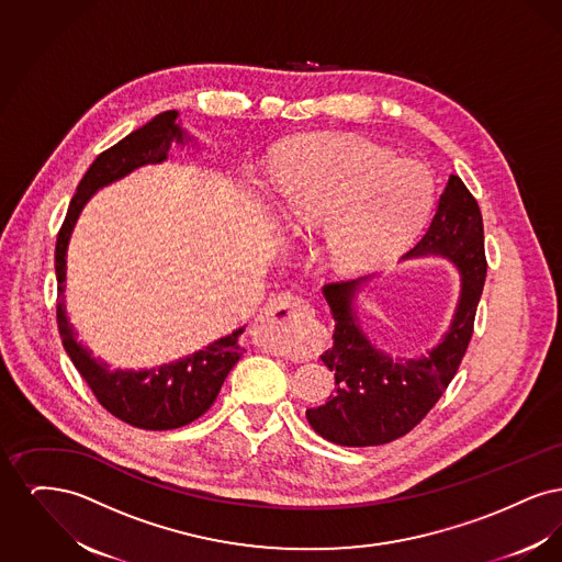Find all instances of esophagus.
Listing matches in <instances>:
<instances>
[{
    "label": "esophagus",
    "instance_id": "obj_1",
    "mask_svg": "<svg viewBox=\"0 0 562 562\" xmlns=\"http://www.w3.org/2000/svg\"><path fill=\"white\" fill-rule=\"evenodd\" d=\"M314 321L312 305L291 293L278 294L269 299L257 318V335L278 351L296 348L299 333Z\"/></svg>",
    "mask_w": 562,
    "mask_h": 562
}]
</instances>
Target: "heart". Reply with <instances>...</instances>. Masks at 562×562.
I'll return each instance as SVG.
<instances>
[{"mask_svg": "<svg viewBox=\"0 0 562 562\" xmlns=\"http://www.w3.org/2000/svg\"><path fill=\"white\" fill-rule=\"evenodd\" d=\"M269 195L294 234L324 227L322 250L339 271L392 259L424 227L434 183L415 161H398L346 134H307L276 160Z\"/></svg>", "mask_w": 562, "mask_h": 562, "instance_id": "obj_1", "label": "heart"}]
</instances>
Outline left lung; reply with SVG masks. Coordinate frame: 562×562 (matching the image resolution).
Returning a JSON list of instances; mask_svg holds the SVG:
<instances>
[{
  "label": "left lung",
  "instance_id": "left-lung-1",
  "mask_svg": "<svg viewBox=\"0 0 562 562\" xmlns=\"http://www.w3.org/2000/svg\"><path fill=\"white\" fill-rule=\"evenodd\" d=\"M440 257L459 271L453 318L440 341L415 358L392 356L374 346L358 316V294L374 276L322 289L335 318V344L322 362L335 373V394L307 408L305 417L322 438L341 447L385 445L415 428L453 381L468 349L486 278L484 229L479 202L451 175L422 240L402 259Z\"/></svg>",
  "mask_w": 562,
  "mask_h": 562
}]
</instances>
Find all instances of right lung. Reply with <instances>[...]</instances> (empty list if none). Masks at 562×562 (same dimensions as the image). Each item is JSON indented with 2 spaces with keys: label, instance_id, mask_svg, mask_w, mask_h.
<instances>
[{
  "label": "right lung",
  "instance_id": "obj_1",
  "mask_svg": "<svg viewBox=\"0 0 562 562\" xmlns=\"http://www.w3.org/2000/svg\"><path fill=\"white\" fill-rule=\"evenodd\" d=\"M172 143H177L181 149L186 145L200 147L198 140L183 131L179 111L175 109L158 113L151 122L128 134L92 161L69 204L54 252L58 282L56 321L65 351L83 381L90 385L97 401L117 419L140 429L181 428L204 415L218 396L225 376L246 351L240 344L244 333V326H240L206 348L160 367L138 371L111 369L105 360L94 358L92 351L78 341V333L67 316L63 299L67 286V248L83 206L99 189L128 177L136 168L168 160Z\"/></svg>",
  "mask_w": 562,
  "mask_h": 562
}]
</instances>
